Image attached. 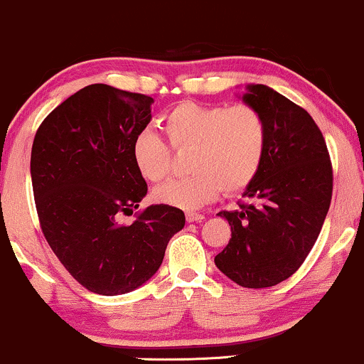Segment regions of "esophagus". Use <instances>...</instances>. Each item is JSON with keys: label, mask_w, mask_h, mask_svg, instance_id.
<instances>
[{"label": "esophagus", "mask_w": 364, "mask_h": 364, "mask_svg": "<svg viewBox=\"0 0 364 364\" xmlns=\"http://www.w3.org/2000/svg\"><path fill=\"white\" fill-rule=\"evenodd\" d=\"M186 220L189 221V223H194V221H203L204 220V215H200V213H186Z\"/></svg>", "instance_id": "esophagus-1"}]
</instances>
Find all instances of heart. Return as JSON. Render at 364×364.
I'll use <instances>...</instances> for the list:
<instances>
[{
  "label": "heart",
  "mask_w": 364,
  "mask_h": 364,
  "mask_svg": "<svg viewBox=\"0 0 364 364\" xmlns=\"http://www.w3.org/2000/svg\"><path fill=\"white\" fill-rule=\"evenodd\" d=\"M161 127L175 151H191L187 168L192 172L155 191V199L166 206L196 209L216 199L221 191L237 194L254 182L266 158L269 126L254 105L182 102L161 117ZM169 147L153 131L136 136L132 161L144 181L160 182L168 175Z\"/></svg>",
  "instance_id": "b5f03b06"
}]
</instances>
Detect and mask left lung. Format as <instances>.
Returning a JSON list of instances; mask_svg holds the SVG:
<instances>
[{"label":"left lung","instance_id":"8db88e82","mask_svg":"<svg viewBox=\"0 0 364 364\" xmlns=\"http://www.w3.org/2000/svg\"><path fill=\"white\" fill-rule=\"evenodd\" d=\"M245 104L269 126L266 158L235 211H221L232 238L216 267L243 288H269L300 269L317 242L332 199V161L311 115L266 85H250Z\"/></svg>","mask_w":364,"mask_h":364}]
</instances>
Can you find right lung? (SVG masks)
Segmentation results:
<instances>
[{
	"instance_id": "obj_1",
	"label": "right lung",
	"mask_w": 364,
	"mask_h": 364,
	"mask_svg": "<svg viewBox=\"0 0 364 364\" xmlns=\"http://www.w3.org/2000/svg\"><path fill=\"white\" fill-rule=\"evenodd\" d=\"M151 104L143 93L88 85L55 107L33 138L30 175L42 233L66 271L105 296L146 283L186 225L182 209L166 204L119 223L148 192L131 149Z\"/></svg>"
}]
</instances>
